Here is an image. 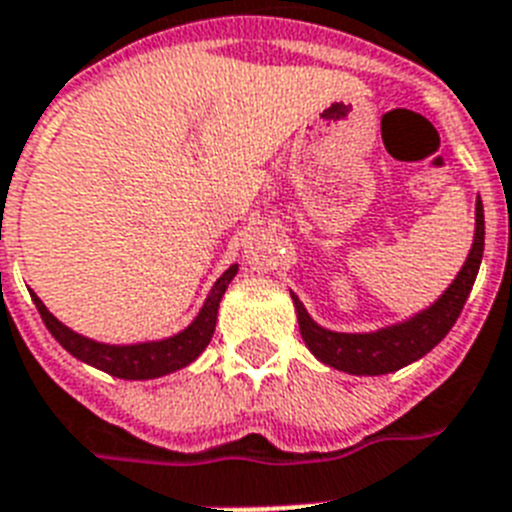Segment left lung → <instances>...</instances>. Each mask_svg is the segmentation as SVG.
Here are the masks:
<instances>
[{
  "instance_id": "left-lung-1",
  "label": "left lung",
  "mask_w": 512,
  "mask_h": 512,
  "mask_svg": "<svg viewBox=\"0 0 512 512\" xmlns=\"http://www.w3.org/2000/svg\"><path fill=\"white\" fill-rule=\"evenodd\" d=\"M481 255H484V205L479 199L476 202V236H473L468 260L460 268L458 278L450 284V289L436 299L434 305L413 315L410 321L378 328L371 334H339V331H328V328L318 326L307 315L297 294H292L294 307H297L299 334L310 347V352L336 371L352 373V376H381V373L400 371V368L415 363L418 357L434 350L436 344L450 334V328L463 313L473 281L479 276Z\"/></svg>"
}]
</instances>
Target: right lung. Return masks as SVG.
<instances>
[{
	"label": "right lung",
	"mask_w": 512,
	"mask_h": 512,
	"mask_svg": "<svg viewBox=\"0 0 512 512\" xmlns=\"http://www.w3.org/2000/svg\"><path fill=\"white\" fill-rule=\"evenodd\" d=\"M239 265L223 273L215 281V286L207 294L205 305L199 310V315L184 331H178L176 336L160 339V342H141V344H102L94 339L70 331L68 326H62L52 313H49L44 302L31 292L33 305L39 310L41 321L49 328V334L65 347L73 357L83 360V363L94 365L99 371L110 373L115 378H128V381H147V378H160L165 373L181 371L189 363H194L205 347L210 344L215 334V321H218L220 299L226 294L231 278L236 276Z\"/></svg>",
	"instance_id": "obj_1"
}]
</instances>
